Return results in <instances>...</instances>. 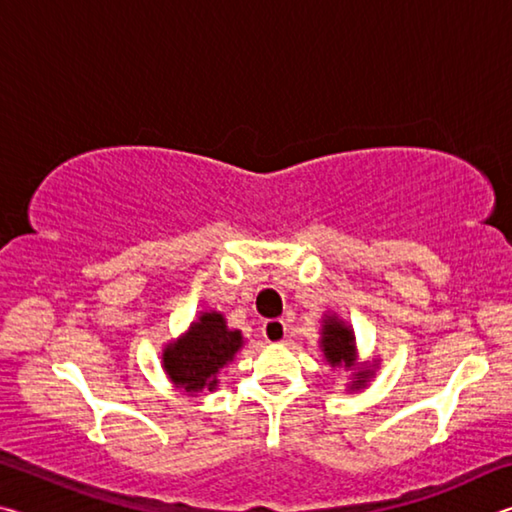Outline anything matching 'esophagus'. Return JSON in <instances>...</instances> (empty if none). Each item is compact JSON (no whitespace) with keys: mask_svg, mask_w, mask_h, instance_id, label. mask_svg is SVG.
<instances>
[{"mask_svg":"<svg viewBox=\"0 0 512 512\" xmlns=\"http://www.w3.org/2000/svg\"><path fill=\"white\" fill-rule=\"evenodd\" d=\"M262 334L268 343H282L287 339V323L280 318H271L262 325Z\"/></svg>","mask_w":512,"mask_h":512,"instance_id":"obj_1","label":"esophagus"}]
</instances>
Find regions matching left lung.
<instances>
[{"label":"left lung","instance_id":"1","mask_svg":"<svg viewBox=\"0 0 512 512\" xmlns=\"http://www.w3.org/2000/svg\"><path fill=\"white\" fill-rule=\"evenodd\" d=\"M320 350H323L329 366H345L352 368L357 363V343H354V332L343 323L339 316H325L323 332H320ZM370 368H357L352 375L350 391H359L370 379Z\"/></svg>","mask_w":512,"mask_h":512}]
</instances>
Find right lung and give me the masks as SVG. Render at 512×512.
I'll use <instances>...</instances> for the list:
<instances>
[{"mask_svg":"<svg viewBox=\"0 0 512 512\" xmlns=\"http://www.w3.org/2000/svg\"><path fill=\"white\" fill-rule=\"evenodd\" d=\"M241 345L244 336L239 329H228L223 314L203 311L178 341L164 348L162 368L173 386L194 397L219 386V372L235 359Z\"/></svg>","mask_w":512,"mask_h":512,"instance_id":"add662e5","label":"right lung"}]
</instances>
